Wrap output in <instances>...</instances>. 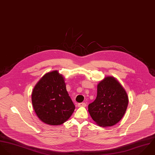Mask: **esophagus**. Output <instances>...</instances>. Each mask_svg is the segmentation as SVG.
<instances>
[{
  "mask_svg": "<svg viewBox=\"0 0 155 155\" xmlns=\"http://www.w3.org/2000/svg\"><path fill=\"white\" fill-rule=\"evenodd\" d=\"M86 104L85 102H81L78 104V107H86Z\"/></svg>",
  "mask_w": 155,
  "mask_h": 155,
  "instance_id": "34e87169",
  "label": "esophagus"
}]
</instances>
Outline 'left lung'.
<instances>
[{"mask_svg":"<svg viewBox=\"0 0 155 155\" xmlns=\"http://www.w3.org/2000/svg\"><path fill=\"white\" fill-rule=\"evenodd\" d=\"M128 97L122 85L113 77H107L97 87L96 99L88 106L93 120L100 126H112L124 117Z\"/></svg>","mask_w":155,"mask_h":155,"instance_id":"8db88e82","label":"left lung"}]
</instances>
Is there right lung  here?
I'll return each mask as SVG.
<instances>
[{
	"mask_svg": "<svg viewBox=\"0 0 155 155\" xmlns=\"http://www.w3.org/2000/svg\"><path fill=\"white\" fill-rule=\"evenodd\" d=\"M31 102L38 118L45 124L59 125L72 114L75 107L57 71L45 74L35 86Z\"/></svg>",
	"mask_w": 155,
	"mask_h": 155,
	"instance_id": "obj_1",
	"label": "right lung"
}]
</instances>
